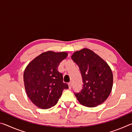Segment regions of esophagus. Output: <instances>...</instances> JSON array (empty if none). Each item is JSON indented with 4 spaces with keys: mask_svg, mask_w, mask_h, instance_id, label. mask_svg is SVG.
I'll return each mask as SVG.
<instances>
[{
    "mask_svg": "<svg viewBox=\"0 0 132 132\" xmlns=\"http://www.w3.org/2000/svg\"><path fill=\"white\" fill-rule=\"evenodd\" d=\"M68 85H69V88L71 89V87H72V83H71V82H69Z\"/></svg>",
    "mask_w": 132,
    "mask_h": 132,
    "instance_id": "34e87169",
    "label": "esophagus"
}]
</instances>
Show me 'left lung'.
<instances>
[{
    "label": "left lung",
    "instance_id": "8db88e82",
    "mask_svg": "<svg viewBox=\"0 0 132 132\" xmlns=\"http://www.w3.org/2000/svg\"><path fill=\"white\" fill-rule=\"evenodd\" d=\"M71 59L79 67L82 88L75 95L80 104L95 107L105 101L111 92L113 75L110 67L90 50L84 48L75 52Z\"/></svg>",
    "mask_w": 132,
    "mask_h": 132
}]
</instances>
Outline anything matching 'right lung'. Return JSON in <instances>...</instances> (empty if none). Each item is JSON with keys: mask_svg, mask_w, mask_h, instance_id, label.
<instances>
[{"mask_svg": "<svg viewBox=\"0 0 132 132\" xmlns=\"http://www.w3.org/2000/svg\"><path fill=\"white\" fill-rule=\"evenodd\" d=\"M67 56L65 52L48 51L38 56L26 67L23 76L26 93L38 108L46 109L55 106L63 90L69 88L57 70L60 63Z\"/></svg>", "mask_w": 132, "mask_h": 132, "instance_id": "right-lung-1", "label": "right lung"}]
</instances>
